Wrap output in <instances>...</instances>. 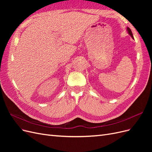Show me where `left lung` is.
Returning a JSON list of instances; mask_svg holds the SVG:
<instances>
[{
	"instance_id": "left-lung-1",
	"label": "left lung",
	"mask_w": 152,
	"mask_h": 152,
	"mask_svg": "<svg viewBox=\"0 0 152 152\" xmlns=\"http://www.w3.org/2000/svg\"><path fill=\"white\" fill-rule=\"evenodd\" d=\"M127 31H128V33H129V34L131 36V37L132 38V39H134V37H133V35H132V31H131V30L129 28V27H127Z\"/></svg>"
}]
</instances>
